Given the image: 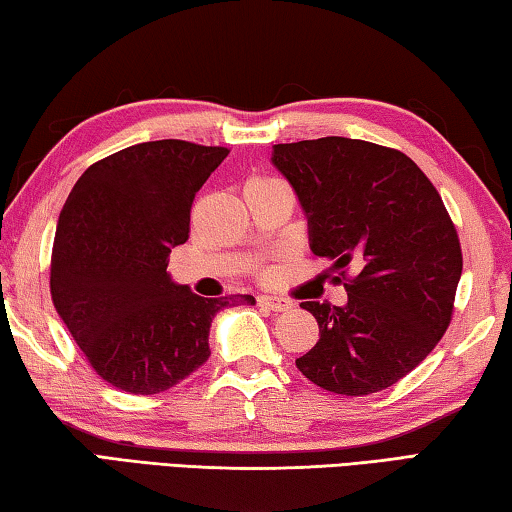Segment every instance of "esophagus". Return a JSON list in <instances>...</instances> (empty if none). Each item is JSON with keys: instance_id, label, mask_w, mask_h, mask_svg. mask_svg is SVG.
<instances>
[{"instance_id": "obj_1", "label": "esophagus", "mask_w": 512, "mask_h": 512, "mask_svg": "<svg viewBox=\"0 0 512 512\" xmlns=\"http://www.w3.org/2000/svg\"><path fill=\"white\" fill-rule=\"evenodd\" d=\"M257 305L271 309V311H287V309H291L293 302L287 298H277V296H259Z\"/></svg>"}]
</instances>
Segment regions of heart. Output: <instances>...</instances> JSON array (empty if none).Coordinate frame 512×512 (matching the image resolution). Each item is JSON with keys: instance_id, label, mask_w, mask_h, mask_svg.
Wrapping results in <instances>:
<instances>
[{"instance_id": "1", "label": "heart", "mask_w": 512, "mask_h": 512, "mask_svg": "<svg viewBox=\"0 0 512 512\" xmlns=\"http://www.w3.org/2000/svg\"><path fill=\"white\" fill-rule=\"evenodd\" d=\"M268 180H271V178H259V176H253V178H248V183H268Z\"/></svg>"}]
</instances>
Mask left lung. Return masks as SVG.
Listing matches in <instances>:
<instances>
[{
	"label": "left lung",
	"mask_w": 512,
	"mask_h": 512,
	"mask_svg": "<svg viewBox=\"0 0 512 512\" xmlns=\"http://www.w3.org/2000/svg\"><path fill=\"white\" fill-rule=\"evenodd\" d=\"M273 164L300 198L311 250L334 259V280L348 291L345 307L300 302L320 339L296 366L336 395L384 391L452 323L463 271L452 216L418 164L388 146L348 137L275 144Z\"/></svg>",
	"instance_id": "1"
}]
</instances>
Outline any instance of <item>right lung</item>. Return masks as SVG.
Instances as JSON below:
<instances>
[{"label": "right lung", "mask_w": 512, "mask_h": 512, "mask_svg": "<svg viewBox=\"0 0 512 512\" xmlns=\"http://www.w3.org/2000/svg\"><path fill=\"white\" fill-rule=\"evenodd\" d=\"M228 153L185 140L128 146L90 164L60 210L51 300L94 372L121 391L162 393L210 357L228 296L173 284L167 257L189 239L196 192Z\"/></svg>", "instance_id": "add662e5"}]
</instances>
